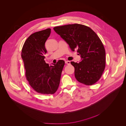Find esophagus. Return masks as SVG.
<instances>
[{
	"mask_svg": "<svg viewBox=\"0 0 126 126\" xmlns=\"http://www.w3.org/2000/svg\"><path fill=\"white\" fill-rule=\"evenodd\" d=\"M65 63L67 65H70V61H65Z\"/></svg>",
	"mask_w": 126,
	"mask_h": 126,
	"instance_id": "34e87169",
	"label": "esophagus"
}]
</instances>
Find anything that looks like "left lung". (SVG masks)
<instances>
[{"label":"left lung","instance_id":"obj_1","mask_svg":"<svg viewBox=\"0 0 126 126\" xmlns=\"http://www.w3.org/2000/svg\"><path fill=\"white\" fill-rule=\"evenodd\" d=\"M54 30L67 43L72 51L77 49L81 61L71 62L78 81L92 85L101 78L105 67V51L96 33L85 25L74 24L57 26Z\"/></svg>","mask_w":126,"mask_h":126}]
</instances>
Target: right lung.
<instances>
[{
    "mask_svg": "<svg viewBox=\"0 0 126 126\" xmlns=\"http://www.w3.org/2000/svg\"><path fill=\"white\" fill-rule=\"evenodd\" d=\"M51 30L47 28L30 35L25 41L21 53L27 80L33 89L42 94H53L57 91L65 64L62 60L53 66L45 62L47 52L45 43Z\"/></svg>",
    "mask_w": 126,
    "mask_h": 126,
    "instance_id": "1",
    "label": "right lung"
}]
</instances>
